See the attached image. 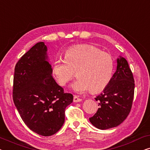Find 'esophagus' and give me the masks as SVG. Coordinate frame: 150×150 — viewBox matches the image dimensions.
Segmentation results:
<instances>
[{"mask_svg":"<svg viewBox=\"0 0 150 150\" xmlns=\"http://www.w3.org/2000/svg\"><path fill=\"white\" fill-rule=\"evenodd\" d=\"M81 101H82V99L79 98L78 96H74V102H80Z\"/></svg>","mask_w":150,"mask_h":150,"instance_id":"esophagus-1","label":"esophagus"}]
</instances>
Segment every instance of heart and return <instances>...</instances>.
Listing matches in <instances>:
<instances>
[{"mask_svg":"<svg viewBox=\"0 0 150 150\" xmlns=\"http://www.w3.org/2000/svg\"><path fill=\"white\" fill-rule=\"evenodd\" d=\"M52 71L57 81L64 86L76 72L77 80L71 88L77 93L90 89L91 93L102 91L111 81L114 61L111 55L91 45H81L65 52V60H56Z\"/></svg>","mask_w":150,"mask_h":150,"instance_id":"b5f03b06","label":"heart"}]
</instances>
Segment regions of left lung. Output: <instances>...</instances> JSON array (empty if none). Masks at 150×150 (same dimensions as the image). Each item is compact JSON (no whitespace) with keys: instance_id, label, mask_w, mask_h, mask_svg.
<instances>
[{"instance_id":"obj_1","label":"left lung","mask_w":150,"mask_h":150,"mask_svg":"<svg viewBox=\"0 0 150 150\" xmlns=\"http://www.w3.org/2000/svg\"><path fill=\"white\" fill-rule=\"evenodd\" d=\"M117 69L108 85L96 96L99 102L98 111L89 118L98 129L106 130L118 126L130 113L134 98V81L128 61L120 56Z\"/></svg>"}]
</instances>
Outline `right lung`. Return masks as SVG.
<instances>
[{"label":"right lung","instance_id":"right-lung-1","mask_svg":"<svg viewBox=\"0 0 150 150\" xmlns=\"http://www.w3.org/2000/svg\"><path fill=\"white\" fill-rule=\"evenodd\" d=\"M47 47L39 42L16 63L14 71L13 100L28 128L44 137L54 134L65 122V110L73 102L71 93L52 77Z\"/></svg>","mask_w":150,"mask_h":150}]
</instances>
